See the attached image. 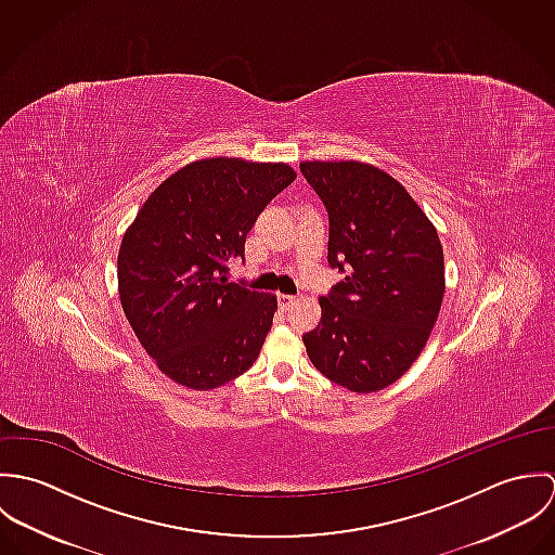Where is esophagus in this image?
Segmentation results:
<instances>
[{
  "label": "esophagus",
  "mask_w": 555,
  "mask_h": 555,
  "mask_svg": "<svg viewBox=\"0 0 555 555\" xmlns=\"http://www.w3.org/2000/svg\"><path fill=\"white\" fill-rule=\"evenodd\" d=\"M278 304H280L282 310H291V308L297 304V297H293V295H280V297H278Z\"/></svg>",
  "instance_id": "esophagus-1"
}]
</instances>
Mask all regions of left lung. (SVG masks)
<instances>
[{
	"mask_svg": "<svg viewBox=\"0 0 555 555\" xmlns=\"http://www.w3.org/2000/svg\"><path fill=\"white\" fill-rule=\"evenodd\" d=\"M328 214L331 269L346 278L320 297L304 335L310 361L354 393L393 385L425 348L444 295L436 229L391 175L363 162H304Z\"/></svg>",
	"mask_w": 555,
	"mask_h": 555,
	"instance_id": "8db88e82",
	"label": "left lung"
}]
</instances>
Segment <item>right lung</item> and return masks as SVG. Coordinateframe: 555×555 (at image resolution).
Here are the masks:
<instances>
[{"instance_id":"1","label":"right lung","mask_w":555,"mask_h":555,"mask_svg":"<svg viewBox=\"0 0 555 555\" xmlns=\"http://www.w3.org/2000/svg\"><path fill=\"white\" fill-rule=\"evenodd\" d=\"M293 181L288 164L192 162L154 190L124 235V314L175 383L216 389L260 354L278 299L229 282V262L245 256L258 214Z\"/></svg>"}]
</instances>
